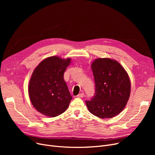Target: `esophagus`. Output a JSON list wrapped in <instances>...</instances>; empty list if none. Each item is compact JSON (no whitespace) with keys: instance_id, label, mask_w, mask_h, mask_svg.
<instances>
[{"instance_id":"esophagus-1","label":"esophagus","mask_w":155,"mask_h":155,"mask_svg":"<svg viewBox=\"0 0 155 155\" xmlns=\"http://www.w3.org/2000/svg\"><path fill=\"white\" fill-rule=\"evenodd\" d=\"M84 97V93L82 92L81 94H79L78 95H77V97H78V98H83V97Z\"/></svg>"}]
</instances>
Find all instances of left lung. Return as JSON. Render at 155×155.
I'll use <instances>...</instances> for the list:
<instances>
[{
	"mask_svg": "<svg viewBox=\"0 0 155 155\" xmlns=\"http://www.w3.org/2000/svg\"><path fill=\"white\" fill-rule=\"evenodd\" d=\"M95 95L87 101L88 110L101 119L112 118L124 109L131 93V82L123 66L110 58H97L91 64Z\"/></svg>",
	"mask_w": 155,
	"mask_h": 155,
	"instance_id": "8db88e82",
	"label": "left lung"
}]
</instances>
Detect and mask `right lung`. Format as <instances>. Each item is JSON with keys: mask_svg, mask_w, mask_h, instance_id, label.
I'll return each instance as SVG.
<instances>
[{"mask_svg": "<svg viewBox=\"0 0 155 155\" xmlns=\"http://www.w3.org/2000/svg\"><path fill=\"white\" fill-rule=\"evenodd\" d=\"M70 62V58L50 56L32 72L28 87L29 99L34 107L46 116H59L69 106L72 97L63 75Z\"/></svg>", "mask_w": 155, "mask_h": 155, "instance_id": "add662e5", "label": "right lung"}]
</instances>
